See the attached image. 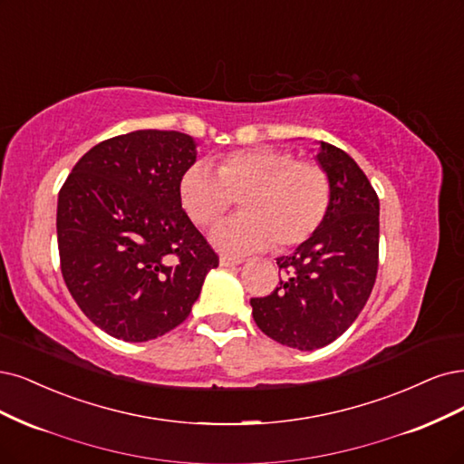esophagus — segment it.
I'll list each match as a JSON object with an SVG mask.
<instances>
[{"label":"esophagus","mask_w":464,"mask_h":464,"mask_svg":"<svg viewBox=\"0 0 464 464\" xmlns=\"http://www.w3.org/2000/svg\"><path fill=\"white\" fill-rule=\"evenodd\" d=\"M242 263H244V259L230 257V255H220V257H218L220 266H236V265H242Z\"/></svg>","instance_id":"34e87169"}]
</instances>
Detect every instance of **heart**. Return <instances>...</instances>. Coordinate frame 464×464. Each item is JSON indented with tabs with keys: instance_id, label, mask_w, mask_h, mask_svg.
<instances>
[{
	"instance_id": "b5f03b06",
	"label": "heart",
	"mask_w": 464,
	"mask_h": 464,
	"mask_svg": "<svg viewBox=\"0 0 464 464\" xmlns=\"http://www.w3.org/2000/svg\"><path fill=\"white\" fill-rule=\"evenodd\" d=\"M179 199L188 218L211 227L239 199L242 215L222 222L213 244L230 253L292 247L323 225L330 205V179L311 161L278 148H255L227 155L217 172L205 163L188 167L179 182Z\"/></svg>"
}]
</instances>
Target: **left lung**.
<instances>
[{
  "label": "left lung",
  "mask_w": 464,
  "mask_h": 464,
  "mask_svg": "<svg viewBox=\"0 0 464 464\" xmlns=\"http://www.w3.org/2000/svg\"><path fill=\"white\" fill-rule=\"evenodd\" d=\"M316 143L314 159L330 179L328 213L309 239L276 259L285 270L276 290L249 301L268 338L299 351L340 338L362 311L378 273L376 191L345 151Z\"/></svg>",
  "instance_id": "8db88e82"
}]
</instances>
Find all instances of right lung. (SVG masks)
Masks as SVG:
<instances>
[{
  "label": "right lung",
  "instance_id": "right-lung-1",
  "mask_svg": "<svg viewBox=\"0 0 464 464\" xmlns=\"http://www.w3.org/2000/svg\"><path fill=\"white\" fill-rule=\"evenodd\" d=\"M198 141L136 130L93 146L57 201L61 273L90 321L122 342H150L182 324L217 253L184 213L182 172Z\"/></svg>",
  "mask_w": 464,
  "mask_h": 464
}]
</instances>
